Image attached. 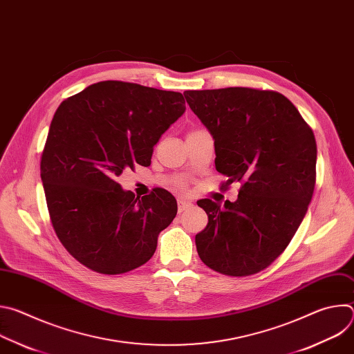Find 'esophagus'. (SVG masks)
Segmentation results:
<instances>
[{"label": "esophagus", "mask_w": 354, "mask_h": 354, "mask_svg": "<svg viewBox=\"0 0 354 354\" xmlns=\"http://www.w3.org/2000/svg\"><path fill=\"white\" fill-rule=\"evenodd\" d=\"M189 207H192L190 201H187L186 198H179V200H178V212H179V213L185 212V210L189 209Z\"/></svg>", "instance_id": "esophagus-1"}]
</instances>
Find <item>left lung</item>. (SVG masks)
I'll return each instance as SVG.
<instances>
[{
    "label": "left lung",
    "instance_id": "1",
    "mask_svg": "<svg viewBox=\"0 0 354 354\" xmlns=\"http://www.w3.org/2000/svg\"><path fill=\"white\" fill-rule=\"evenodd\" d=\"M186 102L214 138L216 169L242 186L221 207L197 201L209 216L196 235L197 254L227 276H250L270 266L304 218L317 178L311 127L276 91L231 86L185 91Z\"/></svg>",
    "mask_w": 354,
    "mask_h": 354
}]
</instances>
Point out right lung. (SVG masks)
I'll return each mask as SVG.
<instances>
[{"label": "right lung", "instance_id": "add662e5", "mask_svg": "<svg viewBox=\"0 0 354 354\" xmlns=\"http://www.w3.org/2000/svg\"><path fill=\"white\" fill-rule=\"evenodd\" d=\"M185 109L180 92L100 81L56 111L40 178L60 242L88 269L120 274L154 255L176 200L165 189L136 197L118 179L136 164H151L154 145Z\"/></svg>", "mask_w": 354, "mask_h": 354}]
</instances>
